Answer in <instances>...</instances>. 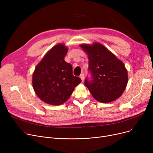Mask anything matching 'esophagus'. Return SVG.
Wrapping results in <instances>:
<instances>
[{
    "label": "esophagus",
    "instance_id": "1",
    "mask_svg": "<svg viewBox=\"0 0 153 153\" xmlns=\"http://www.w3.org/2000/svg\"><path fill=\"white\" fill-rule=\"evenodd\" d=\"M80 78L81 79L82 81H84V74H81V75H80Z\"/></svg>",
    "mask_w": 153,
    "mask_h": 153
}]
</instances>
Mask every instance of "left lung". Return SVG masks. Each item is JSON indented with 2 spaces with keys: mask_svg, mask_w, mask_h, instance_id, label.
<instances>
[{
  "mask_svg": "<svg viewBox=\"0 0 153 153\" xmlns=\"http://www.w3.org/2000/svg\"><path fill=\"white\" fill-rule=\"evenodd\" d=\"M89 59L92 81L86 79L85 85L93 97L102 103L115 101L122 95L128 81V72L124 63L99 43L79 45Z\"/></svg>",
  "mask_w": 153,
  "mask_h": 153,
  "instance_id": "left-lung-1",
  "label": "left lung"
}]
</instances>
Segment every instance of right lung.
<instances>
[{"label": "right lung", "mask_w": 153, "mask_h": 153, "mask_svg": "<svg viewBox=\"0 0 153 153\" xmlns=\"http://www.w3.org/2000/svg\"><path fill=\"white\" fill-rule=\"evenodd\" d=\"M68 48L64 44L53 46L36 66L32 85L36 95L50 105L66 102L81 79L72 74V67L64 61Z\"/></svg>", "instance_id": "add662e5"}]
</instances>
